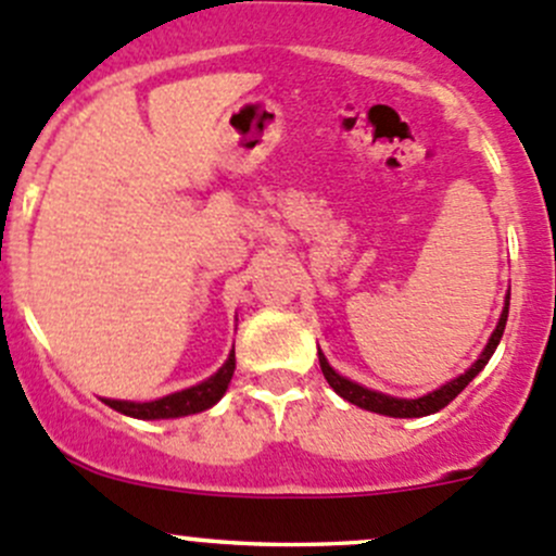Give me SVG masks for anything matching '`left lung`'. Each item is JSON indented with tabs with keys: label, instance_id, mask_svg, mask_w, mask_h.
<instances>
[{
	"label": "left lung",
	"instance_id": "1",
	"mask_svg": "<svg viewBox=\"0 0 556 556\" xmlns=\"http://www.w3.org/2000/svg\"><path fill=\"white\" fill-rule=\"evenodd\" d=\"M508 306H510V290H508V295H505V306H503V315H500L497 328H494L492 339L486 342L483 353L478 355L476 364H472L470 369L465 371V375H459L456 380L445 382V386H440L438 391L427 393V396L396 399V396H388V393H380V391H369V388L358 386V382L348 380V377H342L339 371H333L331 364L326 361V355L317 350V358H320V369H323V375H326L328 386H331L333 391L339 393V396L348 399L350 404H355V407H364V409H369V413L391 415V418H421V415H432V413H438V409H443L445 404L454 402V399L459 396V393L465 391L467 386H470L472 377H476L478 371H481L483 366L489 364V358H492L494 350H497L500 339H503L505 323H508Z\"/></svg>",
	"mask_w": 556,
	"mask_h": 556
}]
</instances>
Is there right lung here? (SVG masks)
Listing matches in <instances>:
<instances>
[{"label":"right lung","mask_w":556,"mask_h":556,"mask_svg":"<svg viewBox=\"0 0 556 556\" xmlns=\"http://www.w3.org/2000/svg\"><path fill=\"white\" fill-rule=\"evenodd\" d=\"M236 369V353L230 350L228 361L214 371L208 380L198 382V386L185 388V391L168 393L163 399H154V402H122V399H105L108 407H113L116 413L132 415V418H143V421H160V418H181V415L203 413L212 404H217L223 399V393L228 391V382L233 377Z\"/></svg>","instance_id":"add662e5"}]
</instances>
